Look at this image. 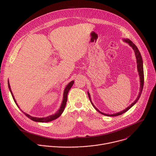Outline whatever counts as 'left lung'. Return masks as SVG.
Instances as JSON below:
<instances>
[{"mask_svg":"<svg viewBox=\"0 0 156 156\" xmlns=\"http://www.w3.org/2000/svg\"><path fill=\"white\" fill-rule=\"evenodd\" d=\"M125 41L127 43L129 44V45L130 46L132 47V48L133 49V50H134L135 51V55H136V61H137V66H138V72H139V75H140V92L136 98V99L134 101V102L132 103L129 107H128L126 109L123 110V111H121L120 112H118V113H116V114H112V115H109V114H105L104 113H102L101 112H100V111L93 105V104L91 102V97H90V93H89L87 92V94H88V97H89V99H90V101H91V104L93 105V107H94V108L98 111V112L104 115H107V116H111V117H115V116H118V115H122L123 114V113L126 112V111H128L133 105H134L136 102L138 101V100L140 99V96H141V93H142V91H143V86H144V71H143V59H142V57H141V54L139 51V50L138 49V48L136 46L135 44L134 43H133V42L131 41H130L129 39H125Z\"/></svg>","mask_w":156,"mask_h":156,"instance_id":"left-lung-1","label":"left lung"}]
</instances>
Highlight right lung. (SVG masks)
Masks as SVG:
<instances>
[{"label": "right lung", "instance_id": "add662e5", "mask_svg": "<svg viewBox=\"0 0 156 156\" xmlns=\"http://www.w3.org/2000/svg\"><path fill=\"white\" fill-rule=\"evenodd\" d=\"M74 83V81H71L70 83H69L68 84V85L66 86L65 90H64V93H63V101H62V103L61 104V106L60 107V109L57 111V112L55 113L54 115H51V116H49V117H44V118H37V117H31V115L23 112V111H22V112H23L27 117H28L29 119H30L31 120L34 121V122H51V121H52L56 119H57L58 117L60 116V115L62 114V112H63V110L65 109V105H66V101H67V94H68V93L69 91V90H70V88L72 87V86H73ZM8 84H9V90L11 92V94H12V98L15 102V104H16V105L18 106V104L14 98V96H13V94L11 91V88H10V84H9V82L8 83Z\"/></svg>", "mask_w": 156, "mask_h": 156}]
</instances>
